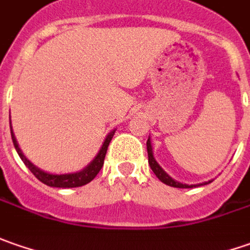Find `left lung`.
Returning a JSON list of instances; mask_svg holds the SVG:
<instances>
[{"label": "left lung", "instance_id": "obj_1", "mask_svg": "<svg viewBox=\"0 0 250 250\" xmlns=\"http://www.w3.org/2000/svg\"><path fill=\"white\" fill-rule=\"evenodd\" d=\"M146 151H148V162H149V166H151L152 171L156 174V177L159 178L162 183H165L166 185H170V187H174V188H194V187H199V185H206L211 183V181H208V183H203V184H192V185H188V184H183V183H178L176 180H173L171 177L168 176L167 173L163 170V168L160 167L159 163L155 160L153 158V152H152V145H151V140L148 138V141H146Z\"/></svg>", "mask_w": 250, "mask_h": 250}]
</instances>
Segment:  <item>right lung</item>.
Segmentation results:
<instances>
[{
  "label": "right lung",
  "mask_w": 250,
  "mask_h": 250,
  "mask_svg": "<svg viewBox=\"0 0 250 250\" xmlns=\"http://www.w3.org/2000/svg\"><path fill=\"white\" fill-rule=\"evenodd\" d=\"M116 130L110 131V133L106 135L105 141L102 144L101 149H99L98 155L94 158V160L91 162L88 166L80 170V171H76V173H67V174H51V173H47V171H42L41 168H39L37 166H34L31 163L30 160L27 159L24 155H23L22 149L19 148L18 145V141L15 138V134L12 131V125H11V135H12V142L15 145V149L18 152V155L21 156V159L23 160V163L29 167L31 173L34 176L39 178L41 183H44L48 187H56V188H76V187H82V185L88 184L90 181H92L95 176L99 173V170L104 166V160H105V155H106V151H108L109 142L112 141L113 138V134H115Z\"/></svg>",
  "instance_id": "right-lung-1"
}]
</instances>
